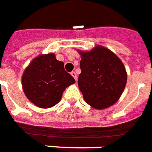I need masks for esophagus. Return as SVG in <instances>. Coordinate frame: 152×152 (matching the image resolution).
<instances>
[{"label": "esophagus", "instance_id": "obj_1", "mask_svg": "<svg viewBox=\"0 0 152 152\" xmlns=\"http://www.w3.org/2000/svg\"><path fill=\"white\" fill-rule=\"evenodd\" d=\"M71 75L73 76V78H74L75 80L76 81V80H77V76H76V73L75 72H71Z\"/></svg>", "mask_w": 152, "mask_h": 152}]
</instances>
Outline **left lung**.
Segmentation results:
<instances>
[{
    "label": "left lung",
    "mask_w": 152,
    "mask_h": 152,
    "mask_svg": "<svg viewBox=\"0 0 152 152\" xmlns=\"http://www.w3.org/2000/svg\"><path fill=\"white\" fill-rule=\"evenodd\" d=\"M78 52L81 56L78 85L85 102L96 110H104L115 104L127 80L121 59L100 45L90 51Z\"/></svg>",
    "instance_id": "1"
}]
</instances>
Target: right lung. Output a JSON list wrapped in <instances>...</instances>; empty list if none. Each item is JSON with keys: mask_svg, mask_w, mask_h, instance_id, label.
Listing matches in <instances>:
<instances>
[{"mask_svg": "<svg viewBox=\"0 0 152 152\" xmlns=\"http://www.w3.org/2000/svg\"><path fill=\"white\" fill-rule=\"evenodd\" d=\"M75 82L64 70V62L57 60L53 53L34 58L22 77L25 95L34 104L42 109L58 104L65 88Z\"/></svg>", "mask_w": 152, "mask_h": 152, "instance_id": "right-lung-1", "label": "right lung"}]
</instances>
